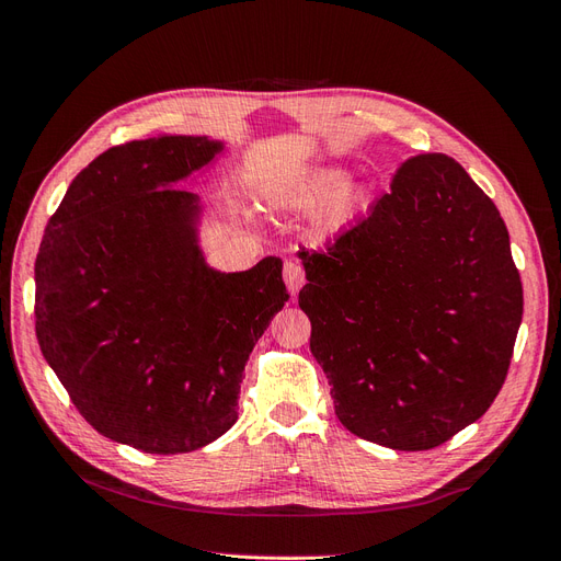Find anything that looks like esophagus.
<instances>
[{"label": "esophagus", "mask_w": 561, "mask_h": 561, "mask_svg": "<svg viewBox=\"0 0 561 561\" xmlns=\"http://www.w3.org/2000/svg\"><path fill=\"white\" fill-rule=\"evenodd\" d=\"M283 280L287 285V290H290L293 295H297L301 290V285L307 283V274H304V268H301L299 262L287 260L283 264Z\"/></svg>", "instance_id": "34e87169"}]
</instances>
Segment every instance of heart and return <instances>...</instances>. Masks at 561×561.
Wrapping results in <instances>:
<instances>
[{
	"mask_svg": "<svg viewBox=\"0 0 561 561\" xmlns=\"http://www.w3.org/2000/svg\"><path fill=\"white\" fill-rule=\"evenodd\" d=\"M268 201L290 213H307L318 205L311 229L318 239H332L358 222L369 208L371 192L365 182L346 178L344 168L316 163L276 182Z\"/></svg>",
	"mask_w": 561,
	"mask_h": 561,
	"instance_id": "1",
	"label": "heart"
}]
</instances>
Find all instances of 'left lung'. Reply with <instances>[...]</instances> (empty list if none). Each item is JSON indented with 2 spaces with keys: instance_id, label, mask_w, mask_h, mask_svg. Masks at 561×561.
I'll return each mask as SVG.
<instances>
[{
  "instance_id": "8db88e82",
  "label": "left lung",
  "mask_w": 561,
  "mask_h": 561,
  "mask_svg": "<svg viewBox=\"0 0 561 561\" xmlns=\"http://www.w3.org/2000/svg\"><path fill=\"white\" fill-rule=\"evenodd\" d=\"M299 257L311 353L353 435L423 451L489 410L522 283L499 208L454 159L404 161L363 222Z\"/></svg>"
}]
</instances>
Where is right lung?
Wrapping results in <instances>:
<instances>
[{
	"label": "right lung",
	"mask_w": 561,
	"mask_h": 561,
	"mask_svg": "<svg viewBox=\"0 0 561 561\" xmlns=\"http://www.w3.org/2000/svg\"><path fill=\"white\" fill-rule=\"evenodd\" d=\"M222 151L208 135L107 149L39 245L46 363L100 435L147 454L194 451L233 426L245 363L290 297L278 257L236 274L203 257V203L175 186Z\"/></svg>",
	"instance_id": "add662e5"
}]
</instances>
